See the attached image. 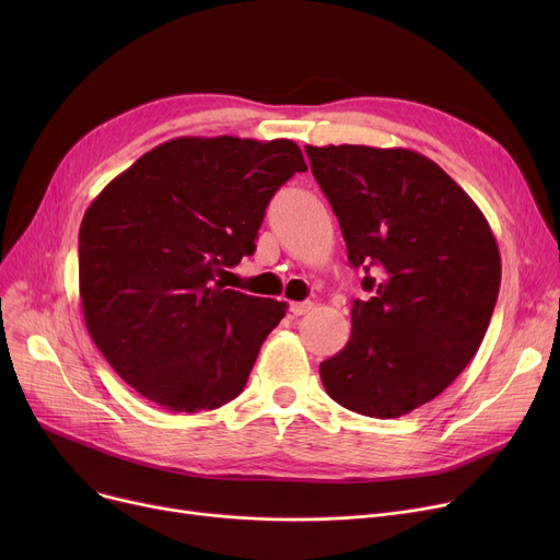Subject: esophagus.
<instances>
[{"mask_svg": "<svg viewBox=\"0 0 560 560\" xmlns=\"http://www.w3.org/2000/svg\"><path fill=\"white\" fill-rule=\"evenodd\" d=\"M315 311V304L313 302H292L290 304V313L292 315H308V313H313Z\"/></svg>", "mask_w": 560, "mask_h": 560, "instance_id": "esophagus-1", "label": "esophagus"}]
</instances>
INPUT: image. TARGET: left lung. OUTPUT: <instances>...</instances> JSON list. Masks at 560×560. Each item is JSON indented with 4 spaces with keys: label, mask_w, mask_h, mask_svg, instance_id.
<instances>
[{
    "label": "left lung",
    "mask_w": 560,
    "mask_h": 560,
    "mask_svg": "<svg viewBox=\"0 0 560 560\" xmlns=\"http://www.w3.org/2000/svg\"><path fill=\"white\" fill-rule=\"evenodd\" d=\"M340 222L349 262L378 265L351 308L342 351L319 363L329 397L390 420L431 401L475 359L494 311L502 258L492 229L452 176L404 147L306 144Z\"/></svg>",
    "instance_id": "obj_1"
}]
</instances>
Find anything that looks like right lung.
Masks as SVG:
<instances>
[{
  "label": "right lung",
  "instance_id": "1",
  "mask_svg": "<svg viewBox=\"0 0 560 560\" xmlns=\"http://www.w3.org/2000/svg\"><path fill=\"white\" fill-rule=\"evenodd\" d=\"M300 147L235 136L167 140L88 206L79 295L93 342L131 388L172 413L238 397L288 304L215 281L254 254Z\"/></svg>",
  "mask_w": 560,
  "mask_h": 560
}]
</instances>
